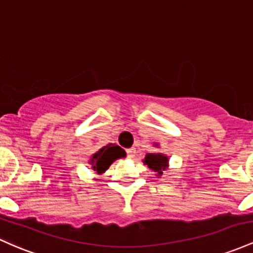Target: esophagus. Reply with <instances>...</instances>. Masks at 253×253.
Returning a JSON list of instances; mask_svg holds the SVG:
<instances>
[{
    "mask_svg": "<svg viewBox=\"0 0 253 253\" xmlns=\"http://www.w3.org/2000/svg\"><path fill=\"white\" fill-rule=\"evenodd\" d=\"M126 154H127V157H129V158H134L135 154H136V148L131 147V148L126 149Z\"/></svg>",
    "mask_w": 253,
    "mask_h": 253,
    "instance_id": "1",
    "label": "esophagus"
}]
</instances>
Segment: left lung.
<instances>
[{
  "mask_svg": "<svg viewBox=\"0 0 253 253\" xmlns=\"http://www.w3.org/2000/svg\"><path fill=\"white\" fill-rule=\"evenodd\" d=\"M143 163L148 165L149 169H152L154 172H158L159 175H161L165 169H166L169 159H167V157H165V155L152 154V153H150V154L146 155Z\"/></svg>",
  "mask_w": 253,
  "mask_h": 253,
  "instance_id": "8db88e82",
  "label": "left lung"
}]
</instances>
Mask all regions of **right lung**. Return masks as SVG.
I'll return each mask as SVG.
<instances>
[{
	"label": "right lung",
	"instance_id": "obj_1",
	"mask_svg": "<svg viewBox=\"0 0 253 253\" xmlns=\"http://www.w3.org/2000/svg\"><path fill=\"white\" fill-rule=\"evenodd\" d=\"M123 157H126V152H124L121 147L109 144V146L103 147L101 149H99L92 157V161H90V163L93 165V169H94V171L98 173H103L109 169L110 165H111L116 159Z\"/></svg>",
	"mask_w": 253,
	"mask_h": 253
}]
</instances>
